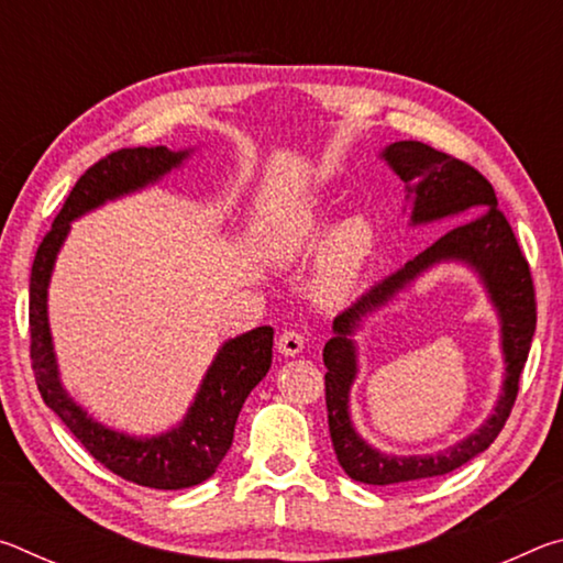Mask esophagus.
Segmentation results:
<instances>
[{
    "label": "esophagus",
    "mask_w": 563,
    "mask_h": 563,
    "mask_svg": "<svg viewBox=\"0 0 563 563\" xmlns=\"http://www.w3.org/2000/svg\"><path fill=\"white\" fill-rule=\"evenodd\" d=\"M302 347H305V340H302L300 332H295V330H285L283 335L278 338V352H280V355H285V357H295V355H300Z\"/></svg>",
    "instance_id": "1"
}]
</instances>
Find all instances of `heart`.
I'll return each instance as SVG.
<instances>
[{
	"label": "heart",
	"mask_w": 563,
	"mask_h": 563,
	"mask_svg": "<svg viewBox=\"0 0 563 563\" xmlns=\"http://www.w3.org/2000/svg\"><path fill=\"white\" fill-rule=\"evenodd\" d=\"M275 247L285 263H300L320 255L318 295L328 305H342L355 295L375 251V231L365 218H347L332 225L318 208L290 216L275 235Z\"/></svg>",
	"instance_id": "heart-1"
}]
</instances>
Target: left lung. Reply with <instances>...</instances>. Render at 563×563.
Masks as SVG:
<instances>
[{"label": "left lung", "instance_id": "8db88e82", "mask_svg": "<svg viewBox=\"0 0 563 563\" xmlns=\"http://www.w3.org/2000/svg\"><path fill=\"white\" fill-rule=\"evenodd\" d=\"M379 158L402 178L409 201V225H430L440 221H464L446 231L405 268L377 283L373 290L340 312L332 322V338L325 342V402L332 446L350 479L362 484H405L444 476L472 462L497 440L519 393V377L527 365L533 330H537V302L527 258L514 238L511 225L497 208V196L479 170L460 158H452L422 141H395L383 148ZM471 221L466 222L465 218ZM442 262H460L477 273L485 291L498 310L500 344L505 357L503 395L493 415L464 441L432 455H387L361 440L351 424L349 393L358 372L354 335L361 322L386 307L419 274Z\"/></svg>", "mask_w": 563, "mask_h": 563}]
</instances>
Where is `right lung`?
Wrapping results in <instances>:
<instances>
[{"label": "right lung", "instance_id": "1", "mask_svg": "<svg viewBox=\"0 0 563 563\" xmlns=\"http://www.w3.org/2000/svg\"><path fill=\"white\" fill-rule=\"evenodd\" d=\"M190 154L194 148L170 151L166 146H139L113 151L99 164H93L76 180L52 223V231L42 241L30 278L32 369L42 399L69 427L76 440L87 446L93 460L123 479L148 489H188L216 474L218 464L233 444L243 402L271 369L273 328L261 325L225 340L208 365L186 417L166 432L136 437L101 424L62 385L49 328V283L56 255L76 218L158 184L170 170L184 166Z\"/></svg>", "mask_w": 563, "mask_h": 563}]
</instances>
